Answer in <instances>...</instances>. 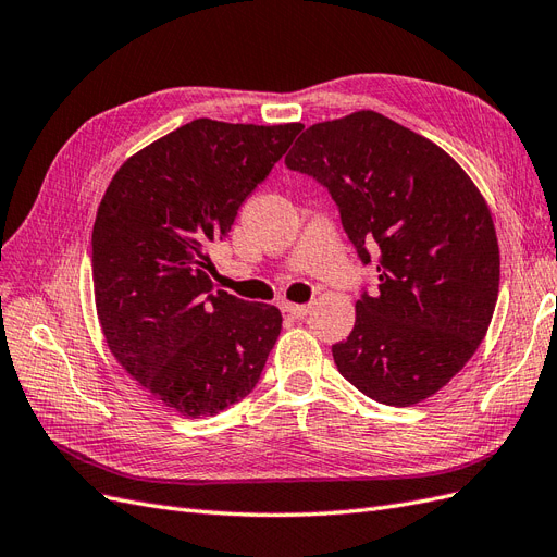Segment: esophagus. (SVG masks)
Masks as SVG:
<instances>
[{
	"instance_id": "34e87169",
	"label": "esophagus",
	"mask_w": 557,
	"mask_h": 557,
	"mask_svg": "<svg viewBox=\"0 0 557 557\" xmlns=\"http://www.w3.org/2000/svg\"><path fill=\"white\" fill-rule=\"evenodd\" d=\"M283 313H288L290 318L295 320H301L307 313H309V307L307 305H290V301H285L283 305Z\"/></svg>"
}]
</instances>
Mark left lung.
<instances>
[{
  "label": "left lung",
  "instance_id": "1",
  "mask_svg": "<svg viewBox=\"0 0 557 557\" xmlns=\"http://www.w3.org/2000/svg\"><path fill=\"white\" fill-rule=\"evenodd\" d=\"M285 166L327 188L360 262L379 272L332 346L339 374L387 407L434 395L474 356L499 293L479 188L440 146L374 111L311 125Z\"/></svg>",
  "mask_w": 557,
  "mask_h": 557
}]
</instances>
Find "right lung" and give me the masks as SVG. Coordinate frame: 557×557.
<instances>
[{
  "mask_svg": "<svg viewBox=\"0 0 557 557\" xmlns=\"http://www.w3.org/2000/svg\"><path fill=\"white\" fill-rule=\"evenodd\" d=\"M299 132L199 117L132 156L97 209L99 325L125 372L181 416L244 399L278 339L276 307L213 293L209 250Z\"/></svg>",
  "mask_w": 557,
  "mask_h": 557,
  "instance_id": "1",
  "label": "right lung"
}]
</instances>
